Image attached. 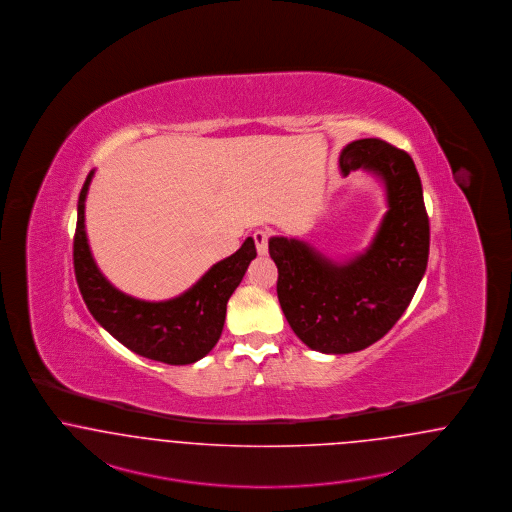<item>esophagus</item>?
Segmentation results:
<instances>
[{"label":"esophagus","mask_w":512,"mask_h":512,"mask_svg":"<svg viewBox=\"0 0 512 512\" xmlns=\"http://www.w3.org/2000/svg\"><path fill=\"white\" fill-rule=\"evenodd\" d=\"M252 239L256 243V250L260 256H266L267 254V241H269V231L267 229H258L252 233Z\"/></svg>","instance_id":"esophagus-1"}]
</instances>
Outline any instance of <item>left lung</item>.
Wrapping results in <instances>:
<instances>
[{"instance_id": "obj_1", "label": "left lung", "mask_w": 512, "mask_h": 512, "mask_svg": "<svg viewBox=\"0 0 512 512\" xmlns=\"http://www.w3.org/2000/svg\"><path fill=\"white\" fill-rule=\"evenodd\" d=\"M348 176L363 168L382 179L388 212L369 248L334 262L287 237L269 239L277 298L290 329L312 350L352 354L388 333L407 310L428 264L430 225L413 158L377 139H357L340 153Z\"/></svg>"}]
</instances>
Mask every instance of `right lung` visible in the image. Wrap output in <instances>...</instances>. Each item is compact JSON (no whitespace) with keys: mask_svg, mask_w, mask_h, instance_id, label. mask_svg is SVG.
<instances>
[{"mask_svg":"<svg viewBox=\"0 0 512 512\" xmlns=\"http://www.w3.org/2000/svg\"><path fill=\"white\" fill-rule=\"evenodd\" d=\"M91 170L78 197V222L74 235V273L78 289L95 321L137 356L168 365H189L206 356L220 340L227 300L256 258L248 237L243 246L210 267L183 294L164 302H147L112 287L95 264L86 235L84 210Z\"/></svg>","mask_w":512,"mask_h":512,"instance_id":"add662e5","label":"right lung"}]
</instances>
